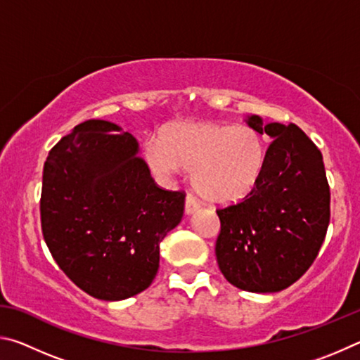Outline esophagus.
Returning <instances> with one entry per match:
<instances>
[{
  "instance_id": "obj_1",
  "label": "esophagus",
  "mask_w": 360,
  "mask_h": 360,
  "mask_svg": "<svg viewBox=\"0 0 360 360\" xmlns=\"http://www.w3.org/2000/svg\"><path fill=\"white\" fill-rule=\"evenodd\" d=\"M198 208H200V202L193 197L192 193H188L186 197V212L187 214H192V212H195Z\"/></svg>"
}]
</instances>
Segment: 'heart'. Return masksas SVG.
Here are the masks:
<instances>
[{"mask_svg": "<svg viewBox=\"0 0 360 360\" xmlns=\"http://www.w3.org/2000/svg\"><path fill=\"white\" fill-rule=\"evenodd\" d=\"M266 141L252 127L216 122H178L163 129L162 141L149 138L146 160L157 176L172 179L192 169V181L205 200L236 203L251 193L264 173Z\"/></svg>", "mask_w": 360, "mask_h": 360, "instance_id": "obj_1", "label": "heart"}]
</instances>
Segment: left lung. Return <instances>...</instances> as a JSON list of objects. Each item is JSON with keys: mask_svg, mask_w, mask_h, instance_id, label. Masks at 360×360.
Instances as JSON below:
<instances>
[{"mask_svg": "<svg viewBox=\"0 0 360 360\" xmlns=\"http://www.w3.org/2000/svg\"><path fill=\"white\" fill-rule=\"evenodd\" d=\"M248 125L273 138L262 178L243 202L219 208L216 257L235 288L268 294L303 276L324 243L330 188L321 150L295 124Z\"/></svg>", "mask_w": 360, "mask_h": 360, "instance_id": "1", "label": "left lung"}]
</instances>
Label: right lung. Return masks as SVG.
Returning a JSON list of instances; mask_svg holds the SVG:
<instances>
[{
  "instance_id": "right-lung-1",
  "label": "right lung",
  "mask_w": 360,
  "mask_h": 360,
  "mask_svg": "<svg viewBox=\"0 0 360 360\" xmlns=\"http://www.w3.org/2000/svg\"><path fill=\"white\" fill-rule=\"evenodd\" d=\"M184 200V192L155 184L130 133L108 120H85L44 163L42 236L79 289L124 300L154 281L160 241L181 222Z\"/></svg>"
}]
</instances>
